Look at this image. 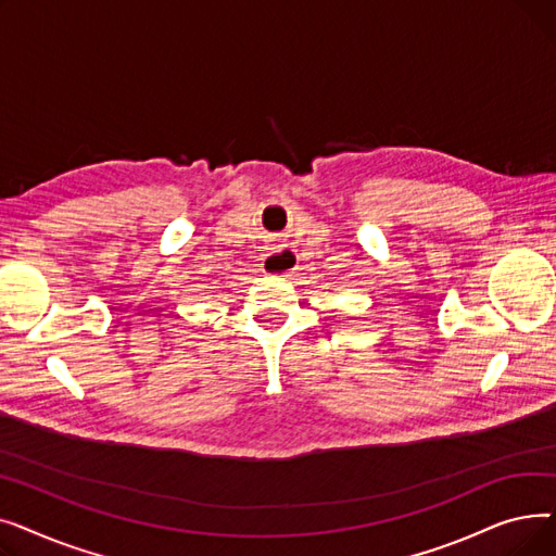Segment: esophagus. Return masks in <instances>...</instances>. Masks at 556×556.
Masks as SVG:
<instances>
[{"instance_id":"34e87169","label":"esophagus","mask_w":556,"mask_h":556,"mask_svg":"<svg viewBox=\"0 0 556 556\" xmlns=\"http://www.w3.org/2000/svg\"><path fill=\"white\" fill-rule=\"evenodd\" d=\"M263 273L277 275V277H290L298 268V252L288 245L273 248L266 256H263Z\"/></svg>"}]
</instances>
